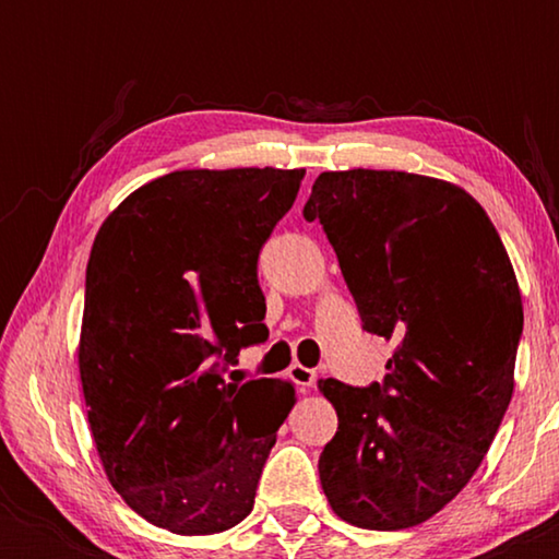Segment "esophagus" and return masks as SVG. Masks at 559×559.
I'll use <instances>...</instances> for the list:
<instances>
[{
  "mask_svg": "<svg viewBox=\"0 0 559 559\" xmlns=\"http://www.w3.org/2000/svg\"><path fill=\"white\" fill-rule=\"evenodd\" d=\"M289 379H293L295 384L302 389V392H308V389L316 384L318 373H316V369H308V366H302V364H293L289 366Z\"/></svg>",
  "mask_w": 559,
  "mask_h": 559,
  "instance_id": "esophagus-1",
  "label": "esophagus"
}]
</instances>
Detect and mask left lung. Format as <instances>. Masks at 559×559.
Here are the masks:
<instances>
[{"label": "left lung", "mask_w": 559, "mask_h": 559, "mask_svg": "<svg viewBox=\"0 0 559 559\" xmlns=\"http://www.w3.org/2000/svg\"><path fill=\"white\" fill-rule=\"evenodd\" d=\"M302 216L323 224L364 331L394 341L381 384L318 381L338 415L320 484L343 522L409 530L463 491L507 415L514 266L476 198L427 175L320 173Z\"/></svg>", "instance_id": "8db88e82"}]
</instances>
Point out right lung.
I'll list each match as a JSON object with an SVG mask.
<instances>
[{
	"label": "right lung",
	"mask_w": 559,
	"mask_h": 559,
	"mask_svg": "<svg viewBox=\"0 0 559 559\" xmlns=\"http://www.w3.org/2000/svg\"><path fill=\"white\" fill-rule=\"evenodd\" d=\"M305 170H175L98 228L86 266L79 371L109 484L150 524L218 534L254 509L295 407L287 379L236 377L262 343L257 259Z\"/></svg>",
	"instance_id": "right-lung-1"
}]
</instances>
